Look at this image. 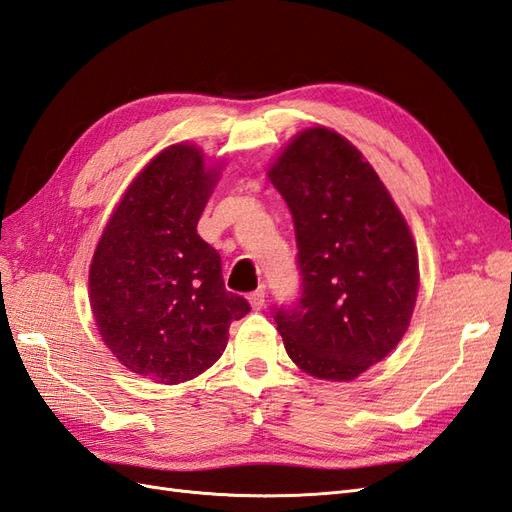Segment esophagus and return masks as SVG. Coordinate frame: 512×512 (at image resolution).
Returning a JSON list of instances; mask_svg holds the SVG:
<instances>
[{"label":"esophagus","mask_w":512,"mask_h":512,"mask_svg":"<svg viewBox=\"0 0 512 512\" xmlns=\"http://www.w3.org/2000/svg\"><path fill=\"white\" fill-rule=\"evenodd\" d=\"M250 305L254 307V309H262V305H265V290L262 288H258V290H254V292H250Z\"/></svg>","instance_id":"obj_1"}]
</instances>
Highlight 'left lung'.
Listing matches in <instances>:
<instances>
[{
  "label": "left lung",
  "instance_id": "obj_1",
  "mask_svg": "<svg viewBox=\"0 0 512 512\" xmlns=\"http://www.w3.org/2000/svg\"><path fill=\"white\" fill-rule=\"evenodd\" d=\"M269 179L294 220L301 297L273 318L290 359L352 380L404 337L418 290L416 245L389 190L342 134L294 136Z\"/></svg>",
  "mask_w": 512,
  "mask_h": 512
}]
</instances>
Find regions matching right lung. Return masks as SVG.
Instances as JSON below:
<instances>
[{
    "label": "right lung",
    "mask_w": 512,
    "mask_h": 512,
    "mask_svg": "<svg viewBox=\"0 0 512 512\" xmlns=\"http://www.w3.org/2000/svg\"><path fill=\"white\" fill-rule=\"evenodd\" d=\"M203 151L173 145L153 158L108 220L89 269L98 331L138 376L179 384L220 359L232 320L250 312L224 288L222 258L196 224L218 181Z\"/></svg>",
    "instance_id": "right-lung-1"
}]
</instances>
